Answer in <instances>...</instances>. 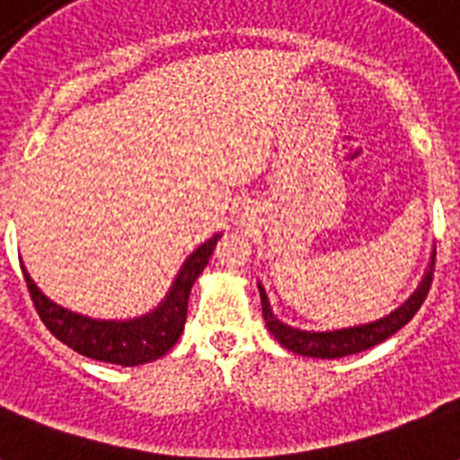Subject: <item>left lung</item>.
<instances>
[{
  "mask_svg": "<svg viewBox=\"0 0 460 460\" xmlns=\"http://www.w3.org/2000/svg\"><path fill=\"white\" fill-rule=\"evenodd\" d=\"M432 277H435V258L429 262V270L428 274H425V279H422L420 288H418L396 313H392L389 317H385V320L372 322V324H363V327L339 329V332H301V329L281 324V322L272 314V310H270V301H267L265 288L260 287L262 317H265L267 329L272 332L274 339H277L284 349L294 350V353H301V356L310 358L353 356V353H360V350H367L372 349V346H377V343L386 341V339L392 334H396L401 327H406L408 322L415 317V313L420 310L425 298H428L429 287H432Z\"/></svg>",
  "mask_w": 460,
  "mask_h": 460,
  "instance_id": "8db88e82",
  "label": "left lung"
}]
</instances>
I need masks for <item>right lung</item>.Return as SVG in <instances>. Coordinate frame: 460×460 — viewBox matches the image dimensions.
<instances>
[{
    "mask_svg": "<svg viewBox=\"0 0 460 460\" xmlns=\"http://www.w3.org/2000/svg\"><path fill=\"white\" fill-rule=\"evenodd\" d=\"M217 241H219V234L209 238L208 243H202L186 260V265L181 267L179 279L173 281L166 301L155 313L146 314L140 320H90V317L64 310L61 305L49 301L32 284L25 270L23 277L40 320L45 322V327L61 343H66L68 349L78 350L81 356L95 358V360H102V363H117L133 367V365L157 360V358H162L166 350L172 349L173 343L179 341V336L183 334V324H186L188 296H190L195 279L200 277V272L205 270L209 258H212Z\"/></svg>",
    "mask_w": 460,
    "mask_h": 460,
    "instance_id": "right-lung-1",
    "label": "right lung"
}]
</instances>
